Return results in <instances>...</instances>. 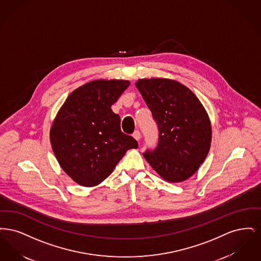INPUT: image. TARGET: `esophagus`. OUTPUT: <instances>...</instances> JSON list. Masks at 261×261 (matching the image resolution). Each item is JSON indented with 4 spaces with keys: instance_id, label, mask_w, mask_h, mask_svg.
I'll use <instances>...</instances> for the list:
<instances>
[{
    "instance_id": "obj_1",
    "label": "esophagus",
    "mask_w": 261,
    "mask_h": 261,
    "mask_svg": "<svg viewBox=\"0 0 261 261\" xmlns=\"http://www.w3.org/2000/svg\"><path fill=\"white\" fill-rule=\"evenodd\" d=\"M133 137L136 139L137 141H140V139H141V133H140V131H135L134 133H133Z\"/></svg>"
}]
</instances>
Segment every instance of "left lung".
I'll return each instance as SVG.
<instances>
[{
	"instance_id": "left-lung-1",
	"label": "left lung",
	"mask_w": 261,
	"mask_h": 261,
	"mask_svg": "<svg viewBox=\"0 0 261 261\" xmlns=\"http://www.w3.org/2000/svg\"><path fill=\"white\" fill-rule=\"evenodd\" d=\"M136 87L159 128L155 149L143 154L168 182H182L205 160L211 142L208 115L196 95L183 84L163 78L140 79Z\"/></svg>"
}]
</instances>
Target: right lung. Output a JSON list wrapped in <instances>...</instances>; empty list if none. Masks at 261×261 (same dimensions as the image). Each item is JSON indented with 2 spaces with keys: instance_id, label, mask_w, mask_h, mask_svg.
Instances as JSON below:
<instances>
[{
  "instance_id": "1",
  "label": "right lung",
  "mask_w": 261,
  "mask_h": 261,
  "mask_svg": "<svg viewBox=\"0 0 261 261\" xmlns=\"http://www.w3.org/2000/svg\"><path fill=\"white\" fill-rule=\"evenodd\" d=\"M130 84L127 80H96L73 91L50 128L55 155L69 177L81 186L101 183L125 152L138 148L120 129L112 105Z\"/></svg>"
}]
</instances>
